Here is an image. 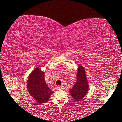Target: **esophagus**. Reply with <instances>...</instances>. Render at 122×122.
Segmentation results:
<instances>
[{"instance_id": "esophagus-1", "label": "esophagus", "mask_w": 122, "mask_h": 122, "mask_svg": "<svg viewBox=\"0 0 122 122\" xmlns=\"http://www.w3.org/2000/svg\"><path fill=\"white\" fill-rule=\"evenodd\" d=\"M63 86H57V90H62V89H63Z\"/></svg>"}]
</instances>
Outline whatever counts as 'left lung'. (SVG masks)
Listing matches in <instances>:
<instances>
[{
	"label": "left lung",
	"instance_id": "8db88e82",
	"mask_svg": "<svg viewBox=\"0 0 122 122\" xmlns=\"http://www.w3.org/2000/svg\"><path fill=\"white\" fill-rule=\"evenodd\" d=\"M88 87L85 69L81 65H79L77 82L72 88L69 90L70 95L76 101H80L86 95Z\"/></svg>",
	"mask_w": 122,
	"mask_h": 122
}]
</instances>
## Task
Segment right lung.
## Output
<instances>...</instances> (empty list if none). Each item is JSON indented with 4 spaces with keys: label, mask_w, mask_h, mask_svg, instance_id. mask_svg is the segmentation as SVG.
Listing matches in <instances>:
<instances>
[{
    "label": "right lung",
    "mask_w": 122,
    "mask_h": 122,
    "mask_svg": "<svg viewBox=\"0 0 122 122\" xmlns=\"http://www.w3.org/2000/svg\"><path fill=\"white\" fill-rule=\"evenodd\" d=\"M44 75L40 68H36L30 74L27 82L29 93L41 104L47 102L54 93L46 85Z\"/></svg>",
    "instance_id": "add662e5"
}]
</instances>
